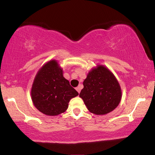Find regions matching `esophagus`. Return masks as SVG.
Masks as SVG:
<instances>
[{"label": "esophagus", "mask_w": 155, "mask_h": 155, "mask_svg": "<svg viewBox=\"0 0 155 155\" xmlns=\"http://www.w3.org/2000/svg\"><path fill=\"white\" fill-rule=\"evenodd\" d=\"M76 90H77V91L78 92V94H79L80 91H81V87L78 86V87H77V88H76Z\"/></svg>", "instance_id": "34e87169"}]
</instances>
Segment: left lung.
<instances>
[{"label":"left lung","mask_w":155,"mask_h":155,"mask_svg":"<svg viewBox=\"0 0 155 155\" xmlns=\"http://www.w3.org/2000/svg\"><path fill=\"white\" fill-rule=\"evenodd\" d=\"M83 86L79 96L89 111L94 114L104 115L112 111L121 100L122 91L118 82L103 65H98L89 72Z\"/></svg>","instance_id":"left-lung-1"}]
</instances>
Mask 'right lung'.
Returning a JSON list of instances; mask_svg holds the SVG:
<instances>
[{
    "label": "right lung",
    "instance_id": "obj_1",
    "mask_svg": "<svg viewBox=\"0 0 155 155\" xmlns=\"http://www.w3.org/2000/svg\"><path fill=\"white\" fill-rule=\"evenodd\" d=\"M78 93L63 76L54 60L44 65L37 74L31 89V98L39 111L47 115H57L66 111L68 103Z\"/></svg>",
    "mask_w": 155,
    "mask_h": 155
}]
</instances>
